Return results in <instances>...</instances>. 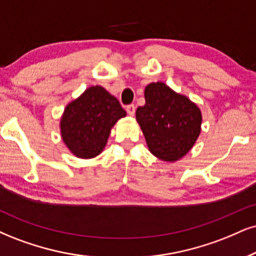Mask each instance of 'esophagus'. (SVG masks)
Masks as SVG:
<instances>
[{
    "mask_svg": "<svg viewBox=\"0 0 256 256\" xmlns=\"http://www.w3.org/2000/svg\"><path fill=\"white\" fill-rule=\"evenodd\" d=\"M135 106L134 104H129V106H127V112H128V115H130V116H134V114H135Z\"/></svg>",
    "mask_w": 256,
    "mask_h": 256,
    "instance_id": "1",
    "label": "esophagus"
}]
</instances>
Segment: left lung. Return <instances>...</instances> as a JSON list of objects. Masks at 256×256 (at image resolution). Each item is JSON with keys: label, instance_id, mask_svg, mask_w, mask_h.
Listing matches in <instances>:
<instances>
[{"label": "left lung", "instance_id": "obj_1", "mask_svg": "<svg viewBox=\"0 0 256 256\" xmlns=\"http://www.w3.org/2000/svg\"><path fill=\"white\" fill-rule=\"evenodd\" d=\"M144 100L136 109V120L150 153L165 162L180 159L200 136V108L162 82L147 85Z\"/></svg>", "mask_w": 256, "mask_h": 256}]
</instances>
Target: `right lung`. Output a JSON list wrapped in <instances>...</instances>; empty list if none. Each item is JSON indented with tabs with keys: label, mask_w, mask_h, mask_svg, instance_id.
<instances>
[{
	"label": "right lung",
	"mask_w": 256,
	"mask_h": 256,
	"mask_svg": "<svg viewBox=\"0 0 256 256\" xmlns=\"http://www.w3.org/2000/svg\"><path fill=\"white\" fill-rule=\"evenodd\" d=\"M126 115L118 98L100 85L91 86L66 106L60 122L62 140L76 156L90 159L102 152L110 129Z\"/></svg>",
	"instance_id": "obj_1"
}]
</instances>
